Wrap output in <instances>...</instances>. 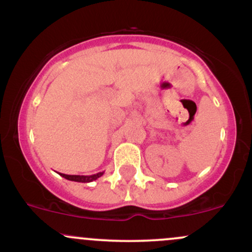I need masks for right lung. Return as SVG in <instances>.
<instances>
[{"label": "right lung", "instance_id": "right-lung-1", "mask_svg": "<svg viewBox=\"0 0 252 252\" xmlns=\"http://www.w3.org/2000/svg\"><path fill=\"white\" fill-rule=\"evenodd\" d=\"M63 178L67 179V180L71 181H76V182H91L97 180L98 178H100L104 174V172H99L97 174H92V175H67V174H63V173H59Z\"/></svg>", "mask_w": 252, "mask_h": 252}]
</instances>
